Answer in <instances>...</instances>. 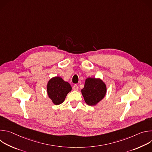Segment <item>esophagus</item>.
Returning <instances> with one entry per match:
<instances>
[{
	"instance_id": "1",
	"label": "esophagus",
	"mask_w": 152,
	"mask_h": 152,
	"mask_svg": "<svg viewBox=\"0 0 152 152\" xmlns=\"http://www.w3.org/2000/svg\"><path fill=\"white\" fill-rule=\"evenodd\" d=\"M73 90H75V91H77V90H78V89H79L78 86H77V85H76V84H75V85L73 86Z\"/></svg>"
}]
</instances>
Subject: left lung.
<instances>
[{
  "instance_id": "1",
  "label": "left lung",
  "mask_w": 152,
  "mask_h": 152,
  "mask_svg": "<svg viewBox=\"0 0 152 152\" xmlns=\"http://www.w3.org/2000/svg\"><path fill=\"white\" fill-rule=\"evenodd\" d=\"M85 102L88 105H95L105 96L106 87L100 79L89 77L85 80L84 88L81 90Z\"/></svg>"
}]
</instances>
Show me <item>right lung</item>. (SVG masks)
Segmentation results:
<instances>
[{
	"label": "right lung",
	"instance_id": "obj_1",
	"mask_svg": "<svg viewBox=\"0 0 152 152\" xmlns=\"http://www.w3.org/2000/svg\"><path fill=\"white\" fill-rule=\"evenodd\" d=\"M71 90V85L60 77H55L51 79L47 86L48 96L53 103L56 105L64 101L66 96Z\"/></svg>",
	"mask_w": 152,
	"mask_h": 152
}]
</instances>
